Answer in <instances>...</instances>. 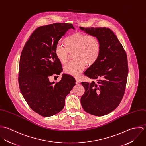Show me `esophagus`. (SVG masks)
<instances>
[{
  "instance_id": "1",
  "label": "esophagus",
  "mask_w": 146,
  "mask_h": 146,
  "mask_svg": "<svg viewBox=\"0 0 146 146\" xmlns=\"http://www.w3.org/2000/svg\"><path fill=\"white\" fill-rule=\"evenodd\" d=\"M75 80H76V84H79L80 82V80H79V79H78V78H76L75 79Z\"/></svg>"
}]
</instances>
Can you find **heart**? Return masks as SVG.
Returning <instances> with one entry per match:
<instances>
[{
    "label": "heart",
    "instance_id": "obj_1",
    "mask_svg": "<svg viewBox=\"0 0 146 146\" xmlns=\"http://www.w3.org/2000/svg\"><path fill=\"white\" fill-rule=\"evenodd\" d=\"M66 46L58 44L55 54L58 61L65 64L68 60L69 53L73 52L74 60L64 68L66 73L77 77L83 71L86 64L92 66L98 60L101 52V44L98 38L92 35L75 32L64 41Z\"/></svg>",
    "mask_w": 146,
    "mask_h": 146
}]
</instances>
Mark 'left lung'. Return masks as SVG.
I'll return each instance as SVG.
<instances>
[{
	"label": "left lung",
	"mask_w": 146,
	"mask_h": 146,
	"mask_svg": "<svg viewBox=\"0 0 146 146\" xmlns=\"http://www.w3.org/2000/svg\"><path fill=\"white\" fill-rule=\"evenodd\" d=\"M79 28L97 36L101 44L98 60L84 72L96 81L82 83L85 93L81 97V104L85 112L97 116H104L117 107L124 94L128 74L127 56L110 29Z\"/></svg>",
	"instance_id": "left-lung-1"
}]
</instances>
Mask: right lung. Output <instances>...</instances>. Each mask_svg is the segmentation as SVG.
<instances>
[{"label":"right lung","instance_id":"obj_1","mask_svg":"<svg viewBox=\"0 0 146 146\" xmlns=\"http://www.w3.org/2000/svg\"><path fill=\"white\" fill-rule=\"evenodd\" d=\"M70 29H75L72 24L67 23L39 27L21 52L19 72L20 91L30 107L43 117L60 112L64 106L66 96L76 84L74 78L65 74L58 83L49 80L53 74L60 75L62 72L55 49Z\"/></svg>","mask_w":146,"mask_h":146}]
</instances>
